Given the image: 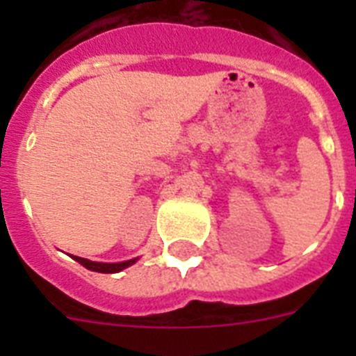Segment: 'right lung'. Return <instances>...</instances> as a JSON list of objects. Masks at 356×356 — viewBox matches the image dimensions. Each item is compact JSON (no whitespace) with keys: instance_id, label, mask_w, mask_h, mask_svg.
Here are the masks:
<instances>
[{"instance_id":"obj_1","label":"right lung","mask_w":356,"mask_h":356,"mask_svg":"<svg viewBox=\"0 0 356 356\" xmlns=\"http://www.w3.org/2000/svg\"><path fill=\"white\" fill-rule=\"evenodd\" d=\"M72 259L76 260L78 264H81L83 267H87L89 271H96V273H119L122 269H127V267L134 266L137 262V259L127 260V262H118V264H105V262H92V260L81 259V257H72Z\"/></svg>"}]
</instances>
